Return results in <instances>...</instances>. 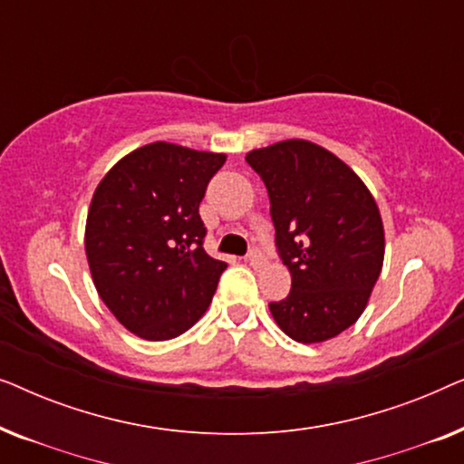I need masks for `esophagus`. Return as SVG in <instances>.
Segmentation results:
<instances>
[{
    "label": "esophagus",
    "instance_id": "esophagus-1",
    "mask_svg": "<svg viewBox=\"0 0 464 464\" xmlns=\"http://www.w3.org/2000/svg\"><path fill=\"white\" fill-rule=\"evenodd\" d=\"M246 262H249L253 268H264L268 259H266V256L259 249H251L249 253H246Z\"/></svg>",
    "mask_w": 464,
    "mask_h": 464
}]
</instances>
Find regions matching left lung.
<instances>
[{
    "label": "left lung",
    "mask_w": 464,
    "mask_h": 464,
    "mask_svg": "<svg viewBox=\"0 0 464 464\" xmlns=\"http://www.w3.org/2000/svg\"><path fill=\"white\" fill-rule=\"evenodd\" d=\"M268 189L275 245L291 291L270 313L291 340L325 342L363 313L384 259V227L365 183L302 139L246 154Z\"/></svg>",
    "instance_id": "8db88e82"
}]
</instances>
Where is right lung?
<instances>
[{"mask_svg": "<svg viewBox=\"0 0 464 464\" xmlns=\"http://www.w3.org/2000/svg\"><path fill=\"white\" fill-rule=\"evenodd\" d=\"M224 162V154L156 141L124 156L92 196L86 257L94 287L139 338H177L213 300L227 264L202 246L198 207Z\"/></svg>", "mask_w": 464, "mask_h": 464, "instance_id": "add662e5", "label": "right lung"}]
</instances>
